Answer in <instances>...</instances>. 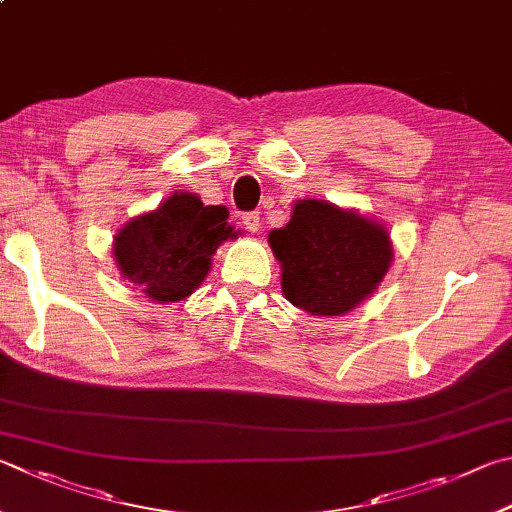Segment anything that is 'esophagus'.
Instances as JSON below:
<instances>
[{
  "label": "esophagus",
  "mask_w": 512,
  "mask_h": 512,
  "mask_svg": "<svg viewBox=\"0 0 512 512\" xmlns=\"http://www.w3.org/2000/svg\"><path fill=\"white\" fill-rule=\"evenodd\" d=\"M241 224L246 226L248 232H257L259 230V212H246V215L241 217Z\"/></svg>",
  "instance_id": "34e87169"
}]
</instances>
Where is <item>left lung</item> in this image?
I'll return each mask as SVG.
<instances>
[{
    "instance_id": "8db88e82",
    "label": "left lung",
    "mask_w": 512,
    "mask_h": 512,
    "mask_svg": "<svg viewBox=\"0 0 512 512\" xmlns=\"http://www.w3.org/2000/svg\"><path fill=\"white\" fill-rule=\"evenodd\" d=\"M268 244L280 259L284 297L313 315L356 309L392 264V241L378 221L320 199L297 201Z\"/></svg>"
}]
</instances>
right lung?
Returning <instances> with one entry per match:
<instances>
[{
  "label": "right lung",
  "mask_w": 512,
  "mask_h": 512,
  "mask_svg": "<svg viewBox=\"0 0 512 512\" xmlns=\"http://www.w3.org/2000/svg\"><path fill=\"white\" fill-rule=\"evenodd\" d=\"M237 237L224 206H203L192 192H174L159 208L116 232L120 275L156 302H179L206 280L221 241Z\"/></svg>",
  "instance_id": "obj_1"
}]
</instances>
